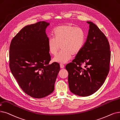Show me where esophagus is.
I'll list each match as a JSON object with an SVG mask.
<instances>
[{
    "instance_id": "34e87169",
    "label": "esophagus",
    "mask_w": 120,
    "mask_h": 120,
    "mask_svg": "<svg viewBox=\"0 0 120 120\" xmlns=\"http://www.w3.org/2000/svg\"><path fill=\"white\" fill-rule=\"evenodd\" d=\"M60 68H61V69H63L64 68V65L63 64H60Z\"/></svg>"
}]
</instances>
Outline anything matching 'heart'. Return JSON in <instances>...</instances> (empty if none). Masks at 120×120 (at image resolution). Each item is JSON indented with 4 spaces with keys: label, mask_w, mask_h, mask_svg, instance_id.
Segmentation results:
<instances>
[{
    "label": "heart",
    "mask_w": 120,
    "mask_h": 120,
    "mask_svg": "<svg viewBox=\"0 0 120 120\" xmlns=\"http://www.w3.org/2000/svg\"><path fill=\"white\" fill-rule=\"evenodd\" d=\"M54 38H49L48 46L49 53L55 56L60 49V53L53 59V61L66 63L72 55L79 53L84 45L85 39L84 31L81 28L68 23L61 25L53 31Z\"/></svg>",
    "instance_id": "obj_1"
}]
</instances>
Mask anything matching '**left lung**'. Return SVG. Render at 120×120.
Wrapping results in <instances>:
<instances>
[{
  "instance_id": "8db88e82",
  "label": "left lung",
  "mask_w": 120,
  "mask_h": 120,
  "mask_svg": "<svg viewBox=\"0 0 120 120\" xmlns=\"http://www.w3.org/2000/svg\"><path fill=\"white\" fill-rule=\"evenodd\" d=\"M87 40L75 59L66 66L69 89L75 95L86 97L97 91L105 82L109 71L111 52L108 41L91 22ZM84 64V68L81 66Z\"/></svg>"
}]
</instances>
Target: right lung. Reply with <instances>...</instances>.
<instances>
[{
    "label": "right lung",
    "instance_id": "obj_1",
    "mask_svg": "<svg viewBox=\"0 0 120 120\" xmlns=\"http://www.w3.org/2000/svg\"><path fill=\"white\" fill-rule=\"evenodd\" d=\"M45 21L26 26L12 39L10 46L9 66L23 91L40 98L52 93L60 71L59 63L49 64L51 57Z\"/></svg>",
    "mask_w": 120,
    "mask_h": 120
}]
</instances>
